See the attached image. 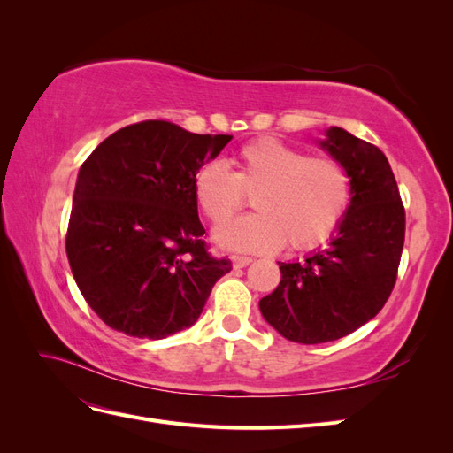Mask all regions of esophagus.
I'll return each instance as SVG.
<instances>
[{"label": "esophagus", "mask_w": 453, "mask_h": 453, "mask_svg": "<svg viewBox=\"0 0 453 453\" xmlns=\"http://www.w3.org/2000/svg\"><path fill=\"white\" fill-rule=\"evenodd\" d=\"M253 263L251 257H243V255H232V265H234V268H243Z\"/></svg>", "instance_id": "34e87169"}]
</instances>
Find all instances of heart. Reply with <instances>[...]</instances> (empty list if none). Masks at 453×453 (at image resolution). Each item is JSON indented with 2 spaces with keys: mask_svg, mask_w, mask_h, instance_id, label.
<instances>
[{
  "mask_svg": "<svg viewBox=\"0 0 453 453\" xmlns=\"http://www.w3.org/2000/svg\"><path fill=\"white\" fill-rule=\"evenodd\" d=\"M234 172L221 162H205L193 181V195L213 225L238 213L248 196L258 213L238 219L215 232L228 250L270 253L315 250L334 236L349 210L348 170L333 157H308L272 135L236 150Z\"/></svg>",
  "mask_w": 453,
  "mask_h": 453,
  "instance_id": "heart-1",
  "label": "heart"
}]
</instances>
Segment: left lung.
<instances>
[{
  "label": "left lung",
  "mask_w": 453,
  "mask_h": 453,
  "mask_svg": "<svg viewBox=\"0 0 453 453\" xmlns=\"http://www.w3.org/2000/svg\"><path fill=\"white\" fill-rule=\"evenodd\" d=\"M321 147L349 173V210L326 250L278 263L281 281L258 303L263 318L298 344L333 342L372 319L393 291L404 245V205L386 155L338 127Z\"/></svg>",
  "instance_id": "left-lung-1"
}]
</instances>
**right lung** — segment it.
I'll list each match as a JSON object with an SVG mask.
<instances>
[{"label": "right lung", "mask_w": 453, "mask_h": 453, "mask_svg": "<svg viewBox=\"0 0 453 453\" xmlns=\"http://www.w3.org/2000/svg\"><path fill=\"white\" fill-rule=\"evenodd\" d=\"M230 140L143 120L83 162L65 251L79 291L107 326L150 340L180 333L232 270L208 253L193 195L198 168Z\"/></svg>", "instance_id": "1"}]
</instances>
